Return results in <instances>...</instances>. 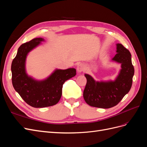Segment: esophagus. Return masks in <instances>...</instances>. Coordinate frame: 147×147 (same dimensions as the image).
<instances>
[{
    "instance_id": "esophagus-1",
    "label": "esophagus",
    "mask_w": 147,
    "mask_h": 147,
    "mask_svg": "<svg viewBox=\"0 0 147 147\" xmlns=\"http://www.w3.org/2000/svg\"><path fill=\"white\" fill-rule=\"evenodd\" d=\"M85 69H86V67L83 64H79L77 68L78 73H82V72H83V71L85 70Z\"/></svg>"
}]
</instances>
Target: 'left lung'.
<instances>
[{"label":"left lung","mask_w":147,"mask_h":147,"mask_svg":"<svg viewBox=\"0 0 147 147\" xmlns=\"http://www.w3.org/2000/svg\"><path fill=\"white\" fill-rule=\"evenodd\" d=\"M117 54L112 61L121 64V70L114 81L97 82L91 75L85 74L87 82L83 97L91 107L109 109L117 105L131 90L134 68L131 55L121 43L117 44Z\"/></svg>","instance_id":"left-lung-1"}]
</instances>
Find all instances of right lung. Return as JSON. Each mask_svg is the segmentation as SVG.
I'll return each instance as SVG.
<instances>
[{
	"instance_id": "add662e5",
	"label": "right lung",
	"mask_w": 147,
	"mask_h": 147,
	"mask_svg": "<svg viewBox=\"0 0 147 147\" xmlns=\"http://www.w3.org/2000/svg\"><path fill=\"white\" fill-rule=\"evenodd\" d=\"M44 41L35 38L22 44L11 63L12 84L15 91L26 103L35 108L56 105L62 96L64 82L76 75V69H56L47 78L37 80L27 74L26 60L28 53Z\"/></svg>"
}]
</instances>
